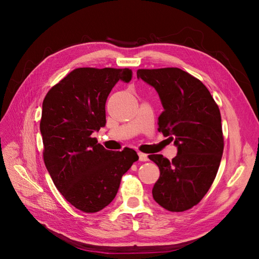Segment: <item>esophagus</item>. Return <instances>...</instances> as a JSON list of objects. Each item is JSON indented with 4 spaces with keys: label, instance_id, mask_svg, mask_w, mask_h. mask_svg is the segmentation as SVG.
I'll return each mask as SVG.
<instances>
[{
    "label": "esophagus",
    "instance_id": "1",
    "mask_svg": "<svg viewBox=\"0 0 259 259\" xmlns=\"http://www.w3.org/2000/svg\"><path fill=\"white\" fill-rule=\"evenodd\" d=\"M138 155H139V161H142V162H146V161H148V155H147L146 153L138 152Z\"/></svg>",
    "mask_w": 259,
    "mask_h": 259
}]
</instances>
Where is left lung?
<instances>
[{"label":"left lung","mask_w":259,"mask_h":259,"mask_svg":"<svg viewBox=\"0 0 259 259\" xmlns=\"http://www.w3.org/2000/svg\"><path fill=\"white\" fill-rule=\"evenodd\" d=\"M137 77L158 92L164 108L158 131L178 149L171 161L149 155L160 168L153 199L169 211L190 209L207 193L222 161L221 111L206 86L182 69H138Z\"/></svg>","instance_id":"left-lung-1"}]
</instances>
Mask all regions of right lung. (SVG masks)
Returning a JSON list of instances; mask_svg holds the SVG:
<instances>
[{
	"instance_id": "obj_1",
	"label": "right lung",
	"mask_w": 259,
	"mask_h": 259,
	"mask_svg": "<svg viewBox=\"0 0 259 259\" xmlns=\"http://www.w3.org/2000/svg\"><path fill=\"white\" fill-rule=\"evenodd\" d=\"M128 68H76L48 92L40 131L43 160L54 185L75 208L96 213L111 203L122 176L138 160L135 150L110 151L92 137L106 125V100Z\"/></svg>"
}]
</instances>
